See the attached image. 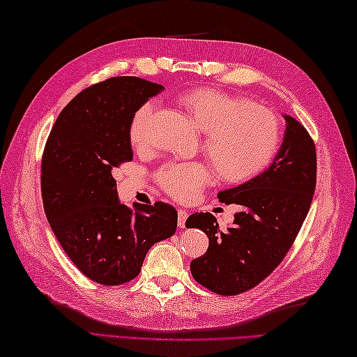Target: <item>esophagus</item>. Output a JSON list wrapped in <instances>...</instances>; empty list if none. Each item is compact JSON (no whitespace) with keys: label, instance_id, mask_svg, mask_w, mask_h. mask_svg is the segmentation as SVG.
Instances as JSON below:
<instances>
[{"label":"esophagus","instance_id":"obj_1","mask_svg":"<svg viewBox=\"0 0 357 357\" xmlns=\"http://www.w3.org/2000/svg\"><path fill=\"white\" fill-rule=\"evenodd\" d=\"M187 218H188V211L184 208H179L178 210V227L179 229H184Z\"/></svg>","mask_w":357,"mask_h":357}]
</instances>
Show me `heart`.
<instances>
[{
    "label": "heart",
    "instance_id": "b5f03b06",
    "mask_svg": "<svg viewBox=\"0 0 357 357\" xmlns=\"http://www.w3.org/2000/svg\"><path fill=\"white\" fill-rule=\"evenodd\" d=\"M176 104L202 132V151L221 179L242 183L262 172L275 156L279 124L261 105L208 87L185 90L176 96ZM151 112V104H144L133 113L128 139L136 149L146 144ZM210 178V167L202 162H170L158 173L161 187L179 201L193 199Z\"/></svg>",
    "mask_w": 357,
    "mask_h": 357
}]
</instances>
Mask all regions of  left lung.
<instances>
[{"label":"left lung","mask_w":357,"mask_h":357,"mask_svg":"<svg viewBox=\"0 0 357 357\" xmlns=\"http://www.w3.org/2000/svg\"><path fill=\"white\" fill-rule=\"evenodd\" d=\"M284 141L273 162L255 178L218 193L239 211L221 230L211 213H193L185 225L208 236V250L190 264L192 276L208 290L234 296L256 287L275 270L298 236L316 187V149L305 127L284 115Z\"/></svg>","instance_id":"1"}]
</instances>
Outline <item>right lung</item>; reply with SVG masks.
Returning a JSON list of instances; mask_svg holds the SVG:
<instances>
[{
  "mask_svg": "<svg viewBox=\"0 0 357 357\" xmlns=\"http://www.w3.org/2000/svg\"><path fill=\"white\" fill-rule=\"evenodd\" d=\"M164 87L136 77L109 78L78 93L59 113L45 142L41 195L47 221L82 275L121 285L139 275L150 247L176 231L165 202H119L113 170L133 159V113Z\"/></svg>",
  "mask_w": 357,
  "mask_h": 357,
  "instance_id": "add662e5",
  "label": "right lung"
}]
</instances>
